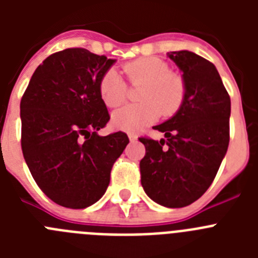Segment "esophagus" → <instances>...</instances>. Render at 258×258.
Instances as JSON below:
<instances>
[{
  "mask_svg": "<svg viewBox=\"0 0 258 258\" xmlns=\"http://www.w3.org/2000/svg\"><path fill=\"white\" fill-rule=\"evenodd\" d=\"M127 137H129V141H131V142H136V141L138 140V137L134 133H127Z\"/></svg>",
  "mask_w": 258,
  "mask_h": 258,
  "instance_id": "34e87169",
  "label": "esophagus"
}]
</instances>
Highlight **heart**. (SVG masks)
Returning <instances> with one entry per match:
<instances>
[{"mask_svg":"<svg viewBox=\"0 0 258 258\" xmlns=\"http://www.w3.org/2000/svg\"><path fill=\"white\" fill-rule=\"evenodd\" d=\"M132 86H141L137 101L115 111L112 122L125 132H137L152 124L163 115L170 116L182 106L186 94L184 81L179 75L169 72V66L157 58H141L122 67ZM99 93L108 107L124 103L127 89L116 71H107L99 83Z\"/></svg>","mask_w":258,"mask_h":258,"instance_id":"obj_1","label":"heart"}]
</instances>
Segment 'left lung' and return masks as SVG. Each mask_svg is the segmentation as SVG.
Returning <instances> with one entry per match:
<instances>
[{
    "mask_svg": "<svg viewBox=\"0 0 258 258\" xmlns=\"http://www.w3.org/2000/svg\"><path fill=\"white\" fill-rule=\"evenodd\" d=\"M168 56L182 72L186 94L178 111L154 126L165 138H140L146 147L141 183L157 204L182 208L197 202L217 174L229 147L231 102L213 63L188 50Z\"/></svg>",
    "mask_w": 258,
    "mask_h": 258,
    "instance_id": "obj_1",
    "label": "left lung"
}]
</instances>
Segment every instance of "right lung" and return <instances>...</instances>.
Segmentation results:
<instances>
[{"label":"right lung","instance_id":"1","mask_svg":"<svg viewBox=\"0 0 258 258\" xmlns=\"http://www.w3.org/2000/svg\"><path fill=\"white\" fill-rule=\"evenodd\" d=\"M116 59L81 47L47 56L32 75L20 101L23 156L47 198L83 209L101 199L129 138L102 137L109 120L101 79Z\"/></svg>","mask_w":258,"mask_h":258}]
</instances>
